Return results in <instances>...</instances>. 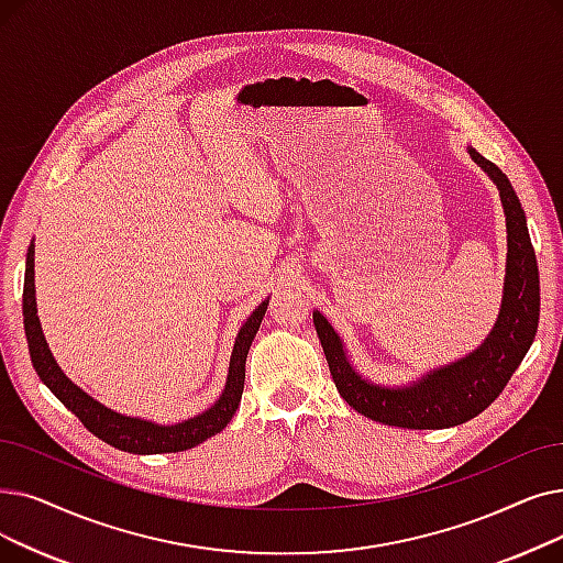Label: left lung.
<instances>
[{"mask_svg":"<svg viewBox=\"0 0 563 563\" xmlns=\"http://www.w3.org/2000/svg\"><path fill=\"white\" fill-rule=\"evenodd\" d=\"M501 195L508 232V262L499 320L483 345L446 368L432 371L407 388H386L363 379L350 365L340 335L322 312L312 322L324 347L338 394L363 417L409 430H439L470 421L490 407L518 371L539 329L541 280L522 205L501 169L470 150Z\"/></svg>","mask_w":563,"mask_h":563,"instance_id":"1","label":"left lung"}]
</instances>
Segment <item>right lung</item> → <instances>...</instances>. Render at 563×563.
Listing matches in <instances>:
<instances>
[{"instance_id":"add662e5","label":"right lung","mask_w":563,"mask_h":563,"mask_svg":"<svg viewBox=\"0 0 563 563\" xmlns=\"http://www.w3.org/2000/svg\"><path fill=\"white\" fill-rule=\"evenodd\" d=\"M266 303L255 308V312L249 317V322L241 327L232 358H230V375L223 396L218 402L207 409L200 417H192L177 426H158L152 421L121 417V413L96 402L91 396H87L82 388L73 384L53 358L47 342L43 338L38 317H36V297H34V243L27 249V264H24V287H22V320H24V335H27L30 356L34 363V371L41 377V382L53 390L57 400L68 407L76 417L82 421V426L93 432L106 444L129 451V453H179L186 449L198 446L207 442L209 437L221 432L234 417V411L241 402L243 382H246V356L253 345V338L260 329L262 317L266 312Z\"/></svg>"}]
</instances>
